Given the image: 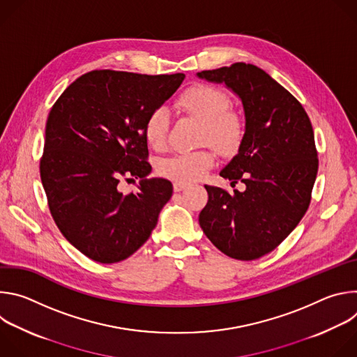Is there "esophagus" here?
<instances>
[{"mask_svg": "<svg viewBox=\"0 0 357 357\" xmlns=\"http://www.w3.org/2000/svg\"><path fill=\"white\" fill-rule=\"evenodd\" d=\"M186 188H188V183H185V182H175L174 183V190L175 192H181V190H183Z\"/></svg>", "mask_w": 357, "mask_h": 357, "instance_id": "obj_1", "label": "esophagus"}]
</instances>
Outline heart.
<instances>
[{"label": "heart", "instance_id": "heart-1", "mask_svg": "<svg viewBox=\"0 0 357 357\" xmlns=\"http://www.w3.org/2000/svg\"><path fill=\"white\" fill-rule=\"evenodd\" d=\"M178 105L183 112L202 121L200 139L209 142L223 154L233 152L243 137L241 119L231 110L229 97L209 84H196L185 90ZM171 114L167 107L152 110L144 124L146 142L154 149L167 144ZM215 162L213 152L208 148L179 152L160 160L158 172L178 182H192L200 178Z\"/></svg>", "mask_w": 357, "mask_h": 357}]
</instances>
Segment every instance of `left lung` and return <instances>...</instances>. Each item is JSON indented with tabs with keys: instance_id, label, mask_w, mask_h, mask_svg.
<instances>
[{
	"instance_id": "8db88e82",
	"label": "left lung",
	"mask_w": 357,
	"mask_h": 357,
	"mask_svg": "<svg viewBox=\"0 0 357 357\" xmlns=\"http://www.w3.org/2000/svg\"><path fill=\"white\" fill-rule=\"evenodd\" d=\"M225 84L241 101L244 134L220 176L243 192L205 185L199 215L206 237L226 256L256 260L273 251L308 211L318 174L312 124L299 101L263 69L234 63L196 73Z\"/></svg>"
}]
</instances>
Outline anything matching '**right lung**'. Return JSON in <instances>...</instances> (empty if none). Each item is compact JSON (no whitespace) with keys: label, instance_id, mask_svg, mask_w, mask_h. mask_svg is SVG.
<instances>
[{"label":"right lung","instance_id":"add662e5","mask_svg":"<svg viewBox=\"0 0 357 357\" xmlns=\"http://www.w3.org/2000/svg\"><path fill=\"white\" fill-rule=\"evenodd\" d=\"M183 73L148 76L93 70L76 79L50 109L40 181L52 218L89 259H128L151 236L172 183L151 178L144 124L178 90ZM121 177H139L123 195Z\"/></svg>","mask_w":357,"mask_h":357}]
</instances>
